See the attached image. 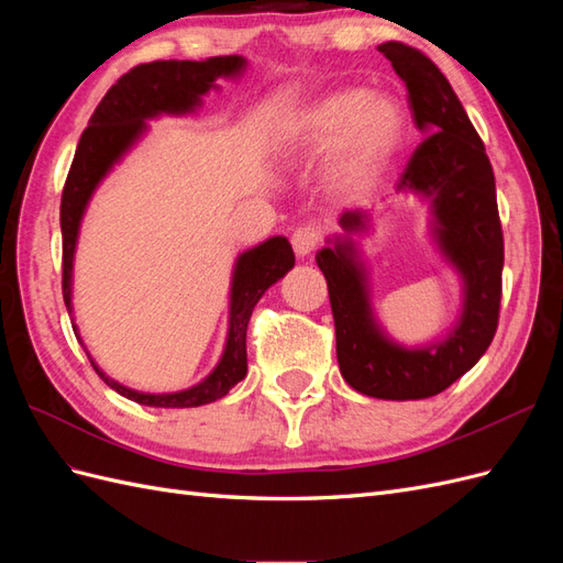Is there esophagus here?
Here are the masks:
<instances>
[{
	"label": "esophagus",
	"instance_id": "esophagus-1",
	"mask_svg": "<svg viewBox=\"0 0 563 563\" xmlns=\"http://www.w3.org/2000/svg\"><path fill=\"white\" fill-rule=\"evenodd\" d=\"M291 244L298 255H310L321 244V230L314 225L296 228V232L291 236Z\"/></svg>",
	"mask_w": 563,
	"mask_h": 563
}]
</instances>
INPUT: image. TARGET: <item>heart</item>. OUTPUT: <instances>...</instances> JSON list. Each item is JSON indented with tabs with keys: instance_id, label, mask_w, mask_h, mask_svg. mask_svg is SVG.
<instances>
[{
	"instance_id": "1",
	"label": "heart",
	"mask_w": 563,
	"mask_h": 563,
	"mask_svg": "<svg viewBox=\"0 0 563 563\" xmlns=\"http://www.w3.org/2000/svg\"><path fill=\"white\" fill-rule=\"evenodd\" d=\"M404 135V114L387 98L360 91L335 93L305 119L300 141L310 150H329L345 141L331 166L338 192H356L380 174Z\"/></svg>"
}]
</instances>
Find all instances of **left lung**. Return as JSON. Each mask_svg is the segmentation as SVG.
Returning <instances> with one entry per match:
<instances>
[{
	"instance_id": "left-lung-1",
	"label": "left lung",
	"mask_w": 563,
	"mask_h": 563,
	"mask_svg": "<svg viewBox=\"0 0 563 563\" xmlns=\"http://www.w3.org/2000/svg\"><path fill=\"white\" fill-rule=\"evenodd\" d=\"M378 51L406 84L413 122L428 133L397 187L432 199L437 240L465 277L463 319L444 343L404 350L373 323L352 242L321 249L317 265L329 284L338 364L347 385L376 399H428L465 376L498 329L505 244L496 178L479 133L439 67L404 42L380 44ZM340 225L364 230L366 213L345 211Z\"/></svg>"
}]
</instances>
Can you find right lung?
I'll use <instances>...</instances> for the list:
<instances>
[{
	"mask_svg": "<svg viewBox=\"0 0 563 563\" xmlns=\"http://www.w3.org/2000/svg\"><path fill=\"white\" fill-rule=\"evenodd\" d=\"M242 67L244 58L240 56H218L209 60H152L131 67L100 100L89 119V126L81 133L60 197L63 300L67 312H73L70 279L79 220L100 178L143 133L147 117L192 110L199 103V96L207 93L218 77L236 75ZM294 263L296 255L286 236H272L236 261L225 354L203 383L176 391V395H141V391L106 378V373L93 362L91 366L114 391L143 406L192 408L225 397L246 376V329L255 302L294 267Z\"/></svg>",
	"mask_w": 563,
	"mask_h": 563,
	"instance_id": "1",
	"label": "right lung"
}]
</instances>
